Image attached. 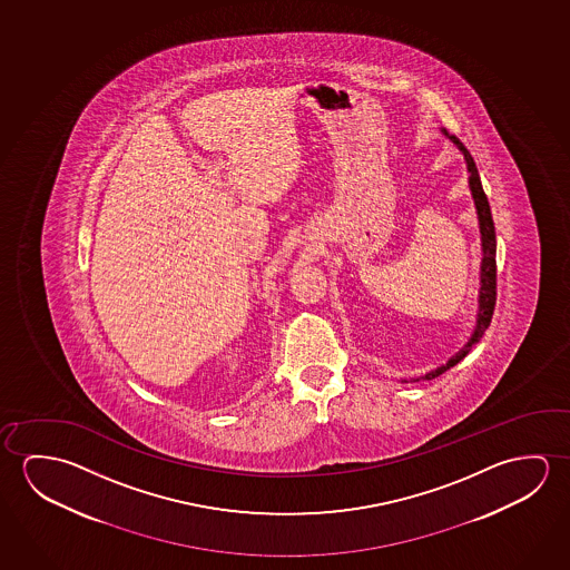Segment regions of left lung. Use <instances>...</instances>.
I'll list each match as a JSON object with an SVG mask.
<instances>
[{"instance_id": "left-lung-1", "label": "left lung", "mask_w": 570, "mask_h": 570, "mask_svg": "<svg viewBox=\"0 0 570 570\" xmlns=\"http://www.w3.org/2000/svg\"><path fill=\"white\" fill-rule=\"evenodd\" d=\"M442 135L450 138L453 145L458 146V150L463 154V160L468 166L470 173V191L473 204H475V214H478L479 235H481V267H479V298H478V318H475V326L471 333L468 343L461 346L458 353L453 354L450 361L438 366L434 371L425 372L422 376L410 379V382H420V380H434L450 371L458 362L463 361L471 348L481 341V336L485 335L491 316H493V308H495V287H498V265H495V254H498V242H495V226H493V217H491V208H489L488 196L481 186V178H479L478 166L473 163V156L465 146L461 145L460 138L450 135L445 128H442ZM402 382H407L406 379Z\"/></svg>"}]
</instances>
